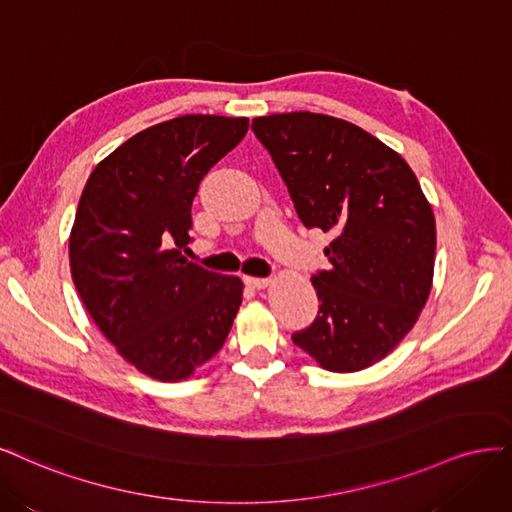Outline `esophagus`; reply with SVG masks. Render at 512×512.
Returning a JSON list of instances; mask_svg holds the SVG:
<instances>
[{
	"label": "esophagus",
	"mask_w": 512,
	"mask_h": 512,
	"mask_svg": "<svg viewBox=\"0 0 512 512\" xmlns=\"http://www.w3.org/2000/svg\"><path fill=\"white\" fill-rule=\"evenodd\" d=\"M244 280L246 285L253 289H266L272 283V278H259V276H244Z\"/></svg>",
	"instance_id": "obj_1"
}]
</instances>
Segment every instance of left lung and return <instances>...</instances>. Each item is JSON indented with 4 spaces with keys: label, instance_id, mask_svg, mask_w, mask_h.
Here are the masks:
<instances>
[{
    "label": "left lung",
    "instance_id": "left-lung-1",
    "mask_svg": "<svg viewBox=\"0 0 512 512\" xmlns=\"http://www.w3.org/2000/svg\"><path fill=\"white\" fill-rule=\"evenodd\" d=\"M295 212L334 240L327 270L312 274L321 302L291 336L329 372H357L387 357L430 298L436 221L408 163L361 127L327 114L253 119Z\"/></svg>",
    "mask_w": 512,
    "mask_h": 512
}]
</instances>
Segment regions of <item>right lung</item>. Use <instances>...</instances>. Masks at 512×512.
Masks as SVG:
<instances>
[{
  "label": "right lung",
  "mask_w": 512,
  "mask_h": 512,
  "mask_svg": "<svg viewBox=\"0 0 512 512\" xmlns=\"http://www.w3.org/2000/svg\"><path fill=\"white\" fill-rule=\"evenodd\" d=\"M249 119L185 114L123 142L91 172L70 234L82 304L119 355L163 383L219 353L242 304V280L183 257L191 204Z\"/></svg>",
  "instance_id": "1"
}]
</instances>
